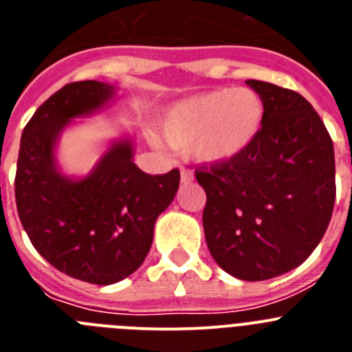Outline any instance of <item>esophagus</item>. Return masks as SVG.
Instances as JSON below:
<instances>
[{
    "mask_svg": "<svg viewBox=\"0 0 352 352\" xmlns=\"http://www.w3.org/2000/svg\"><path fill=\"white\" fill-rule=\"evenodd\" d=\"M192 179H194V173L190 169H182V182L190 183Z\"/></svg>",
    "mask_w": 352,
    "mask_h": 352,
    "instance_id": "34e87169",
    "label": "esophagus"
}]
</instances>
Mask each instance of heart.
Listing matches in <instances>:
<instances>
[{"mask_svg": "<svg viewBox=\"0 0 352 352\" xmlns=\"http://www.w3.org/2000/svg\"><path fill=\"white\" fill-rule=\"evenodd\" d=\"M264 123V102L252 88H220L176 102L160 123L173 148L194 149L199 160L223 164L247 151Z\"/></svg>", "mask_w": 352, "mask_h": 352, "instance_id": "b5f03b06", "label": "heart"}]
</instances>
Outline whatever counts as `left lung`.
<instances>
[{
    "instance_id": "8db88e82",
    "label": "left lung",
    "mask_w": 352,
    "mask_h": 352,
    "mask_svg": "<svg viewBox=\"0 0 352 352\" xmlns=\"http://www.w3.org/2000/svg\"><path fill=\"white\" fill-rule=\"evenodd\" d=\"M264 102V123L247 151L199 166L206 192L203 226L210 254L241 280L291 272L319 245L335 204L333 142L300 93L247 80Z\"/></svg>"
}]
</instances>
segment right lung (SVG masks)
Returning a JSON list of instances; mask_svg holds the SVG:
<instances>
[{"instance_id": "obj_1", "label": "right lung", "mask_w": 352, "mask_h": 352, "mask_svg": "<svg viewBox=\"0 0 352 352\" xmlns=\"http://www.w3.org/2000/svg\"><path fill=\"white\" fill-rule=\"evenodd\" d=\"M114 88L70 82L28 121L19 148L15 203L28 238L43 259L72 278L109 285L132 275L148 256L158 214L173 203L179 170L146 174L120 141L84 179L65 178L54 142L74 118L100 109Z\"/></svg>"}]
</instances>
